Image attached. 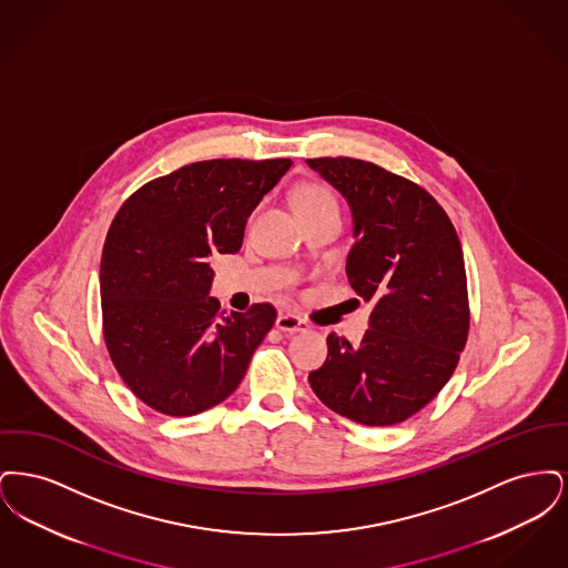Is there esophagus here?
I'll return each mask as SVG.
<instances>
[{
	"label": "esophagus",
	"instance_id": "1",
	"mask_svg": "<svg viewBox=\"0 0 568 568\" xmlns=\"http://www.w3.org/2000/svg\"><path fill=\"white\" fill-rule=\"evenodd\" d=\"M276 327H278L281 332L296 334V332H304L308 325H306V322H302L300 317H296V315H292V313H281V315L276 317Z\"/></svg>",
	"mask_w": 568,
	"mask_h": 568
}]
</instances>
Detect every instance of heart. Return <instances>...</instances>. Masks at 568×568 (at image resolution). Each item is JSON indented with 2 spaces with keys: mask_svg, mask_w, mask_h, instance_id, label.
Instances as JSON below:
<instances>
[{
  "mask_svg": "<svg viewBox=\"0 0 568 568\" xmlns=\"http://www.w3.org/2000/svg\"><path fill=\"white\" fill-rule=\"evenodd\" d=\"M322 202H334V197L329 195V191L320 187V185H306L296 193V209L322 204Z\"/></svg>",
  "mask_w": 568,
  "mask_h": 568,
  "instance_id": "obj_1",
  "label": "heart"
}]
</instances>
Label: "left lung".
Masks as SVG:
<instances>
[{
	"mask_svg": "<svg viewBox=\"0 0 568 568\" xmlns=\"http://www.w3.org/2000/svg\"><path fill=\"white\" fill-rule=\"evenodd\" d=\"M353 216L347 276L373 302L362 343L329 334L308 375L317 398L364 426H394L422 410L458 366L468 336L466 271L447 213L419 185L352 158L306 160Z\"/></svg>",
	"mask_w": 568,
	"mask_h": 568,
	"instance_id": "1",
	"label": "left lung"
}]
</instances>
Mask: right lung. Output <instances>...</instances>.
Wrapping results in <instances>:
<instances>
[{
    "instance_id": "right-lung-1",
    "label": "right lung",
    "mask_w": 568,
    "mask_h": 568,
    "mask_svg": "<svg viewBox=\"0 0 568 568\" xmlns=\"http://www.w3.org/2000/svg\"><path fill=\"white\" fill-rule=\"evenodd\" d=\"M290 168L190 163L140 187L114 216L100 266L104 341L144 405L190 417L241 385L276 311L268 302L221 311L211 262L243 246L246 219Z\"/></svg>"
}]
</instances>
